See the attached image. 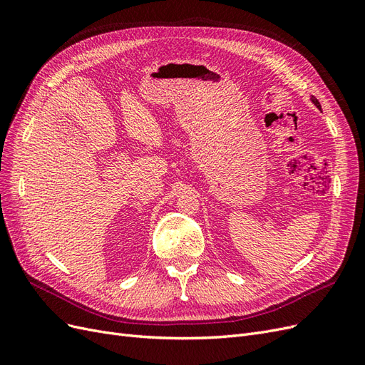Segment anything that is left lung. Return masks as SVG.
Masks as SVG:
<instances>
[{"instance_id":"left-lung-1","label":"left lung","mask_w":365,"mask_h":365,"mask_svg":"<svg viewBox=\"0 0 365 365\" xmlns=\"http://www.w3.org/2000/svg\"><path fill=\"white\" fill-rule=\"evenodd\" d=\"M311 102H312V103H314V105H315L318 109H322V105H319V102L317 101V98H315L314 96H311Z\"/></svg>"}]
</instances>
